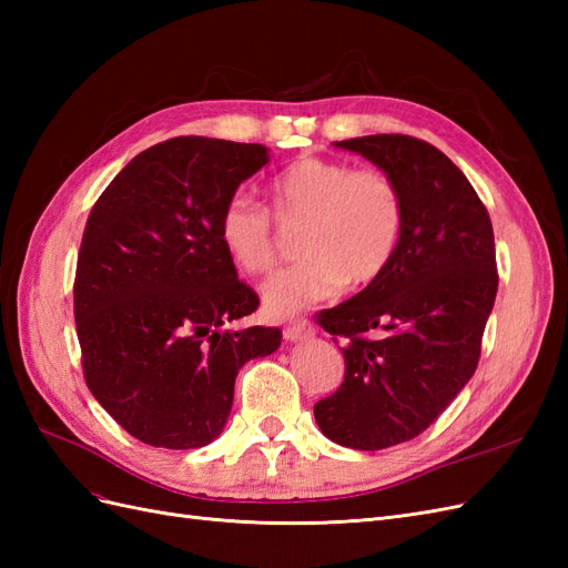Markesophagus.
Wrapping results in <instances>:
<instances>
[{
  "label": "esophagus",
  "mask_w": 568,
  "mask_h": 568,
  "mask_svg": "<svg viewBox=\"0 0 568 568\" xmlns=\"http://www.w3.org/2000/svg\"><path fill=\"white\" fill-rule=\"evenodd\" d=\"M315 332H313V326L307 324L305 320H298V322H294V324H288L286 329H284V338L286 341H291V343H296V341H305V338H311Z\"/></svg>",
  "instance_id": "1"
}]
</instances>
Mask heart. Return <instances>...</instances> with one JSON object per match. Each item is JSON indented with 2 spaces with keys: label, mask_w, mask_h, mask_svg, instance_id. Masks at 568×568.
<instances>
[{
  "label": "heart",
  "mask_w": 568,
  "mask_h": 568,
  "mask_svg": "<svg viewBox=\"0 0 568 568\" xmlns=\"http://www.w3.org/2000/svg\"><path fill=\"white\" fill-rule=\"evenodd\" d=\"M267 192L282 220H305V261L277 272L261 288L265 313L274 320L294 317L307 305L336 296L346 284H374L398 253L405 203L384 170L303 156L282 168ZM217 239L246 274H265L277 261L272 217L246 194H234L222 205Z\"/></svg>",
  "instance_id": "heart-1"
}]
</instances>
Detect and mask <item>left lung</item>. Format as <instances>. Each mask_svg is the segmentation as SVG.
Returning <instances> with one entry per match:
<instances>
[{"instance_id": "1", "label": "left lung", "mask_w": 568, "mask_h": 568, "mask_svg": "<svg viewBox=\"0 0 568 568\" xmlns=\"http://www.w3.org/2000/svg\"><path fill=\"white\" fill-rule=\"evenodd\" d=\"M398 184L405 225L390 267L359 294L322 311L343 336L346 376L315 405L320 432L353 450L419 436L467 386L497 294L486 205L436 146L407 134L334 142Z\"/></svg>"}]
</instances>
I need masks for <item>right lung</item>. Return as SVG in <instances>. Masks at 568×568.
I'll return each mask as SVG.
<instances>
[{"label": "right lung", "instance_id": "1", "mask_svg": "<svg viewBox=\"0 0 568 568\" xmlns=\"http://www.w3.org/2000/svg\"><path fill=\"white\" fill-rule=\"evenodd\" d=\"M267 163L263 144L175 136L134 156L90 213L73 288L84 382L153 448L213 443L239 369L280 348L274 326H230L257 296L217 239L222 205Z\"/></svg>", "mask_w": 568, "mask_h": 568}]
</instances>
